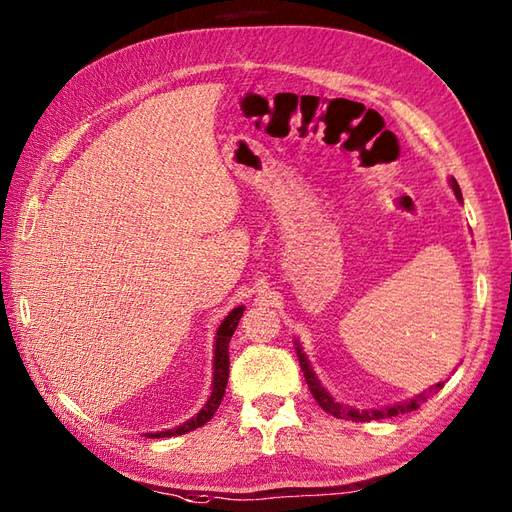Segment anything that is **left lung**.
<instances>
[{
	"mask_svg": "<svg viewBox=\"0 0 512 512\" xmlns=\"http://www.w3.org/2000/svg\"><path fill=\"white\" fill-rule=\"evenodd\" d=\"M449 184H451V189L455 191V195H458V200H462V191H460V187H458V182H455V178H449ZM297 356H299V365H301V369H303V376H306V383H308V387H310V391H312L314 400L319 402V407H323L325 411L332 413L334 418H343V420L367 422V420H380V418L398 416V413L416 411L424 400H427V398L433 396V394H438V391L444 387V383L433 385V387L427 391V394H420V396L411 398V400H407V402H400V405H391V407H385V409H363V411H358V409L341 405V402H336V400L328 394V391L323 389V385L319 383V378L314 376L312 367H310V363H308V358H306V354L301 352L299 345H297Z\"/></svg>",
	"mask_w": 512,
	"mask_h": 512,
	"instance_id": "8db88e82",
	"label": "left lung"
}]
</instances>
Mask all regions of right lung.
Returning a JSON list of instances; mask_svg holds the SVG:
<instances>
[{"instance_id": "1", "label": "right lung", "mask_w": 512, "mask_h": 512, "mask_svg": "<svg viewBox=\"0 0 512 512\" xmlns=\"http://www.w3.org/2000/svg\"><path fill=\"white\" fill-rule=\"evenodd\" d=\"M244 314V306L242 308H235L228 317L222 321L220 328H217V339H215V361H213V391H211V398L206 400L204 409L198 413V416H193L191 420H187L184 424L176 429H169V431H160V433H149V438H171V436H182V433H189L193 429L202 427V424L209 422L213 418V413L220 407V402L224 398V391H226V383H228V343H231V336L237 328L239 319H242Z\"/></svg>"}]
</instances>
